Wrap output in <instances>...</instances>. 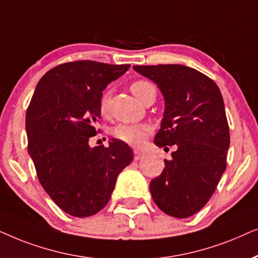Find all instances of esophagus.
Listing matches in <instances>:
<instances>
[{"label": "esophagus", "mask_w": 258, "mask_h": 258, "mask_svg": "<svg viewBox=\"0 0 258 258\" xmlns=\"http://www.w3.org/2000/svg\"><path fill=\"white\" fill-rule=\"evenodd\" d=\"M143 157H144V153L142 152V151H138V150L135 151V160L142 159Z\"/></svg>", "instance_id": "esophagus-1"}]
</instances>
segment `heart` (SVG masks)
Masks as SVG:
<instances>
[{
    "label": "heart",
    "mask_w": 258,
    "mask_h": 258,
    "mask_svg": "<svg viewBox=\"0 0 258 258\" xmlns=\"http://www.w3.org/2000/svg\"><path fill=\"white\" fill-rule=\"evenodd\" d=\"M154 86L149 81L145 80H138L135 81L131 85L132 93L136 95L138 100L142 101L143 98L145 97L147 92L153 89ZM108 93H105L101 97L100 101V109L102 113L107 111L108 107ZM151 132V127L147 123H120V125L115 126L113 130V135L118 140L130 144V145H140L149 133Z\"/></svg>",
    "instance_id": "obj_1"
}]
</instances>
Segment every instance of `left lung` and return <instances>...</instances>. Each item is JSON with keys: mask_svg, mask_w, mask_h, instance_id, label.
<instances>
[{"mask_svg": "<svg viewBox=\"0 0 258 258\" xmlns=\"http://www.w3.org/2000/svg\"><path fill=\"white\" fill-rule=\"evenodd\" d=\"M160 89L165 109L154 144L173 146L160 176L151 180L157 207L166 215L187 218L211 198L226 169L230 133L218 86L183 64L133 66Z\"/></svg>", "mask_w": 258, "mask_h": 258, "instance_id": "left-lung-1", "label": "left lung"}]
</instances>
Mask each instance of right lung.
Segmentation results:
<instances>
[{
    "label": "right lung",
    "mask_w": 258,
    "mask_h": 258,
    "mask_svg": "<svg viewBox=\"0 0 258 258\" xmlns=\"http://www.w3.org/2000/svg\"><path fill=\"white\" fill-rule=\"evenodd\" d=\"M130 68L75 61L48 71L27 109L28 153L37 178L54 203L74 217H89L108 203L116 178L133 160V151L112 138L91 147L97 135L102 91Z\"/></svg>",
    "instance_id": "right-lung-1"
}]
</instances>
